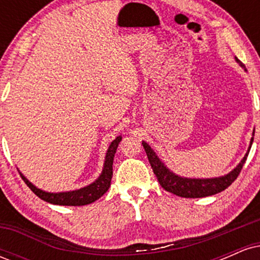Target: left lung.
I'll list each match as a JSON object with an SVG mask.
<instances>
[{"label": "left lung", "mask_w": 260, "mask_h": 260, "mask_svg": "<svg viewBox=\"0 0 260 260\" xmlns=\"http://www.w3.org/2000/svg\"><path fill=\"white\" fill-rule=\"evenodd\" d=\"M236 61L238 62L243 67V63H241L240 59L236 58ZM253 138L250 139L249 149L252 147ZM143 147H144L145 153L148 155V160L150 162L151 169H153L155 176H156L157 181L161 184V187L164 188L168 192L174 193L176 196L183 197V198H202V197H208L216 194V193L225 190L229 186H231L232 182L240 175L241 170L243 168V164L246 162L247 156H248L249 149L247 151V154L244 155V157L238 164V166L234 171H231L230 174L219 178H207V180H199V178H183L180 176H176L172 174L169 169H166V166L161 162V160L156 156V154L154 153V150L151 149L145 142L142 143Z\"/></svg>", "instance_id": "8db88e82"}]
</instances>
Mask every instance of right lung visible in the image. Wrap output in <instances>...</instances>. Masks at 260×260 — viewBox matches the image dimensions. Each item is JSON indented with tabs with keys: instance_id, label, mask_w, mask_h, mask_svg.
Instances as JSON below:
<instances>
[{
	"instance_id": "1",
	"label": "right lung",
	"mask_w": 260,
	"mask_h": 260,
	"mask_svg": "<svg viewBox=\"0 0 260 260\" xmlns=\"http://www.w3.org/2000/svg\"><path fill=\"white\" fill-rule=\"evenodd\" d=\"M122 140L121 137H117L111 145L109 147V150L106 153L105 157V165H104L103 174L100 175V177L98 178L94 183L89 184L84 188H80L78 190H72V192H63V193H47L44 190L39 189L35 186L29 182L22 174L20 177L24 180L32 192L37 194L39 198L43 199V201L51 203V204H57V205H86L90 204V203L95 202L96 199H99L101 196H104V193L107 192L110 186H111V178H112V165H113V156H115L116 150H117L118 144Z\"/></svg>"
}]
</instances>
